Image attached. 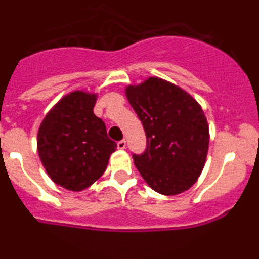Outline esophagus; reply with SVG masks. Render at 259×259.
Segmentation results:
<instances>
[{
	"label": "esophagus",
	"mask_w": 259,
	"mask_h": 259,
	"mask_svg": "<svg viewBox=\"0 0 259 259\" xmlns=\"http://www.w3.org/2000/svg\"><path fill=\"white\" fill-rule=\"evenodd\" d=\"M116 145H118V149H125V141L124 140H120L116 143Z\"/></svg>",
	"instance_id": "1"
}]
</instances>
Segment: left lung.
Instances as JSON below:
<instances>
[{
	"label": "left lung",
	"instance_id": "1",
	"mask_svg": "<svg viewBox=\"0 0 259 259\" xmlns=\"http://www.w3.org/2000/svg\"><path fill=\"white\" fill-rule=\"evenodd\" d=\"M143 123L146 148L132 154L149 187L166 196L187 191L200 176L209 149V125L196 100L158 77L125 89Z\"/></svg>",
	"mask_w": 259,
	"mask_h": 259
}]
</instances>
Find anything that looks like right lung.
Returning a JSON list of instances; mask_svg holds the SVG:
<instances>
[{
  "label": "right lung",
  "mask_w": 259,
  "mask_h": 259,
  "mask_svg": "<svg viewBox=\"0 0 259 259\" xmlns=\"http://www.w3.org/2000/svg\"><path fill=\"white\" fill-rule=\"evenodd\" d=\"M96 95L72 92L63 97L42 120L37 150L48 175L68 191L88 188L105 172L115 141L95 115Z\"/></svg>",
  "instance_id": "right-lung-1"
}]
</instances>
